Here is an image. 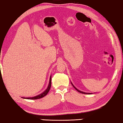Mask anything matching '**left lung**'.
Listing matches in <instances>:
<instances>
[{
  "mask_svg": "<svg viewBox=\"0 0 123 123\" xmlns=\"http://www.w3.org/2000/svg\"><path fill=\"white\" fill-rule=\"evenodd\" d=\"M73 85V84H72ZM73 86H74V88L75 89L77 90V91L78 92H80V93H82V94H91V93H87V92H81V91H80V90H78L77 89H76L75 87L73 85Z\"/></svg>",
  "mask_w": 123,
  "mask_h": 123,
  "instance_id": "1",
  "label": "left lung"
}]
</instances>
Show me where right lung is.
Segmentation results:
<instances>
[{"instance_id":"right-lung-1","label":"right lung","mask_w":123,"mask_h":123,"mask_svg":"<svg viewBox=\"0 0 123 123\" xmlns=\"http://www.w3.org/2000/svg\"><path fill=\"white\" fill-rule=\"evenodd\" d=\"M51 76H50V80H49V85L48 86V88L46 89L45 91H44L43 93L39 94V95L36 96V97H31V98H23L24 99H31V100H35V99H40L42 98H43L44 97H45L46 95H47V94L48 93V92L49 91L51 87Z\"/></svg>"}]
</instances>
